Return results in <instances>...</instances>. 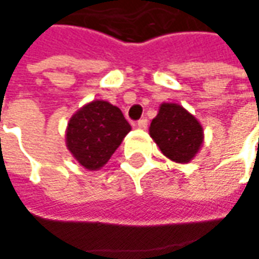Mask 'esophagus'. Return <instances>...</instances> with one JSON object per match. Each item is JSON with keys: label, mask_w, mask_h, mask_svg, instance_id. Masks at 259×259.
<instances>
[{"label": "esophagus", "mask_w": 259, "mask_h": 259, "mask_svg": "<svg viewBox=\"0 0 259 259\" xmlns=\"http://www.w3.org/2000/svg\"><path fill=\"white\" fill-rule=\"evenodd\" d=\"M147 125H148V121H147L145 118L140 119V121L137 122V126H138V128H141V130H145V128H147Z\"/></svg>", "instance_id": "obj_1"}]
</instances>
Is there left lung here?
<instances>
[{
  "label": "left lung",
  "mask_w": 259,
  "mask_h": 259,
  "mask_svg": "<svg viewBox=\"0 0 259 259\" xmlns=\"http://www.w3.org/2000/svg\"><path fill=\"white\" fill-rule=\"evenodd\" d=\"M150 135L161 153L176 163H189L203 144V128L177 104H161L150 125Z\"/></svg>",
  "instance_id": "1"
}]
</instances>
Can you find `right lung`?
Listing matches in <instances>:
<instances>
[{"label":"right lung","instance_id":"right-lung-1","mask_svg":"<svg viewBox=\"0 0 259 259\" xmlns=\"http://www.w3.org/2000/svg\"><path fill=\"white\" fill-rule=\"evenodd\" d=\"M130 131L131 125L118 106L92 101L67 122L66 145L79 164L88 170H99Z\"/></svg>","mask_w":259,"mask_h":259}]
</instances>
